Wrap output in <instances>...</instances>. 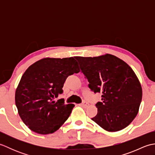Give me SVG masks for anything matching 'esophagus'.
<instances>
[{
	"mask_svg": "<svg viewBox=\"0 0 155 155\" xmlns=\"http://www.w3.org/2000/svg\"><path fill=\"white\" fill-rule=\"evenodd\" d=\"M80 105L81 107H84V108H86V107H88V103H87V101H83V103H82L81 104H80Z\"/></svg>",
	"mask_w": 155,
	"mask_h": 155,
	"instance_id": "esophagus-1",
	"label": "esophagus"
}]
</instances>
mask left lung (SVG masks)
I'll use <instances>...</instances> for the list:
<instances>
[{
	"label": "left lung",
	"instance_id": "left-lung-1",
	"mask_svg": "<svg viewBox=\"0 0 155 155\" xmlns=\"http://www.w3.org/2000/svg\"><path fill=\"white\" fill-rule=\"evenodd\" d=\"M88 80V87L102 94L96 104L97 114L92 120L108 132L128 126L139 112L142 87L128 64L114 55L75 57Z\"/></svg>",
	"mask_w": 155,
	"mask_h": 155
}]
</instances>
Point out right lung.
<instances>
[{"label": "right lung", "mask_w": 155, "mask_h": 155, "mask_svg": "<svg viewBox=\"0 0 155 155\" xmlns=\"http://www.w3.org/2000/svg\"><path fill=\"white\" fill-rule=\"evenodd\" d=\"M80 72L73 57L45 58L29 67L16 90L18 114L27 126L41 134L53 133L68 119L73 104H64L62 87L68 76Z\"/></svg>", "instance_id": "right-lung-1"}]
</instances>
